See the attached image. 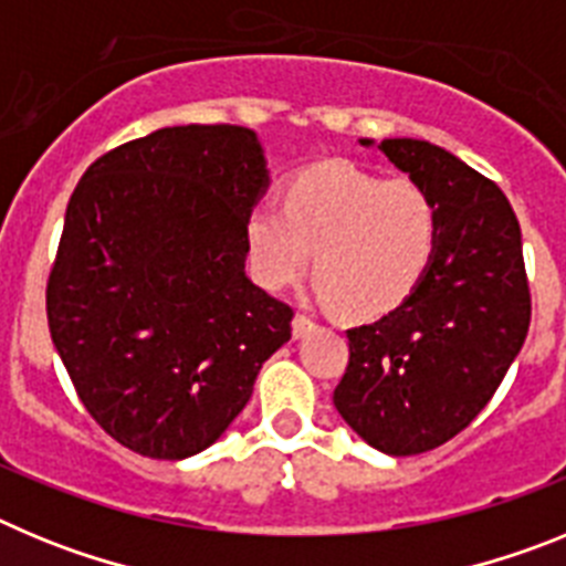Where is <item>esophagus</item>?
I'll return each instance as SVG.
<instances>
[{
	"label": "esophagus",
	"instance_id": "1",
	"mask_svg": "<svg viewBox=\"0 0 566 566\" xmlns=\"http://www.w3.org/2000/svg\"><path fill=\"white\" fill-rule=\"evenodd\" d=\"M314 328H317V323H314V319H308L306 314H297V317L292 319V334H294V339L308 337V334H312Z\"/></svg>",
	"mask_w": 566,
	"mask_h": 566
}]
</instances>
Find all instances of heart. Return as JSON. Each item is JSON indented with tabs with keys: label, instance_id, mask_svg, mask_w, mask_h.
<instances>
[{
	"label": "heart",
	"instance_id": "b5f03b06",
	"mask_svg": "<svg viewBox=\"0 0 566 566\" xmlns=\"http://www.w3.org/2000/svg\"><path fill=\"white\" fill-rule=\"evenodd\" d=\"M252 274L269 292L308 272L343 317L394 312L417 292L437 249V209L411 178H379L352 161L300 169L283 209L258 201L243 218Z\"/></svg>",
	"mask_w": 566,
	"mask_h": 566
}]
</instances>
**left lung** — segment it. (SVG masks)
<instances>
[{
	"label": "left lung",
	"instance_id": "obj_1",
	"mask_svg": "<svg viewBox=\"0 0 566 566\" xmlns=\"http://www.w3.org/2000/svg\"><path fill=\"white\" fill-rule=\"evenodd\" d=\"M377 149L428 192L437 249L402 306L345 332L334 408L371 448L413 457L464 431L496 394L527 337L530 286L522 229L496 184L437 144L385 138Z\"/></svg>",
	"mask_w": 566,
	"mask_h": 566
}]
</instances>
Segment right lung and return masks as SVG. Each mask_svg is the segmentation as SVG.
I'll return each mask as SVG.
<instances>
[{
	"label": "right lung",
	"instance_id": "add662e5",
	"mask_svg": "<svg viewBox=\"0 0 566 566\" xmlns=\"http://www.w3.org/2000/svg\"><path fill=\"white\" fill-rule=\"evenodd\" d=\"M269 187L258 135L164 127L73 189L48 326L90 417L129 451L187 459L247 408L294 312L247 277L243 218Z\"/></svg>",
	"mask_w": 566,
	"mask_h": 566
}]
</instances>
